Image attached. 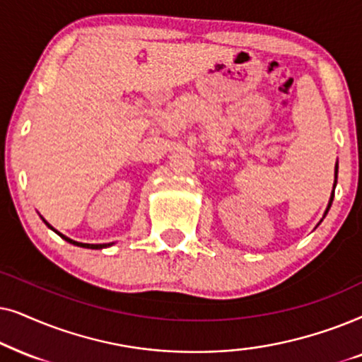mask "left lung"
Returning a JSON list of instances; mask_svg holds the SVG:
<instances>
[{
    "mask_svg": "<svg viewBox=\"0 0 362 362\" xmlns=\"http://www.w3.org/2000/svg\"><path fill=\"white\" fill-rule=\"evenodd\" d=\"M336 178H338V163H336ZM334 187H336V182H334ZM332 199H334V190H332L331 199H329V204H327V209H326V211H325V215L327 214V210H329V206H331V204H332Z\"/></svg>",
    "mask_w": 362,
    "mask_h": 362,
    "instance_id": "1",
    "label": "left lung"
}]
</instances>
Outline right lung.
<instances>
[{
    "instance_id": "1",
    "label": "right lung",
    "mask_w": 362,
    "mask_h": 362,
    "mask_svg": "<svg viewBox=\"0 0 362 362\" xmlns=\"http://www.w3.org/2000/svg\"><path fill=\"white\" fill-rule=\"evenodd\" d=\"M42 221H45V223H46L47 226H49V228H51V230H54V228H52V226H51L49 223H47V221H46L45 218H42ZM54 231H56V230H54ZM56 233H57V235H59V237H61V238H64V240H66V242H69V243H72V245H76V247H83V248H90V250H100V248L110 247V245H112V243H99V245H93V243H79V242H74V240H71V238H67V237H64V235H62V233H59V231H56Z\"/></svg>"
}]
</instances>
